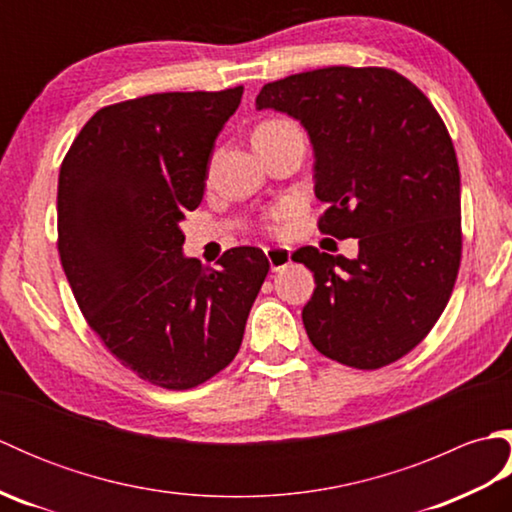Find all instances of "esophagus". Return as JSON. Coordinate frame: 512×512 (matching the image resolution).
Returning <instances> with one entry per match:
<instances>
[{"mask_svg": "<svg viewBox=\"0 0 512 512\" xmlns=\"http://www.w3.org/2000/svg\"><path fill=\"white\" fill-rule=\"evenodd\" d=\"M290 255L292 250L290 246H270L266 248V257H268V264L273 270H281L290 264Z\"/></svg>", "mask_w": 512, "mask_h": 512, "instance_id": "34e87169", "label": "esophagus"}]
</instances>
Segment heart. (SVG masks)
Listing matches in <instances>:
<instances>
[{
  "mask_svg": "<svg viewBox=\"0 0 512 512\" xmlns=\"http://www.w3.org/2000/svg\"><path fill=\"white\" fill-rule=\"evenodd\" d=\"M281 123H284V121H270V123H264V125H259V127H273V125H281ZM281 215H284V211H277L275 213V217H281Z\"/></svg>",
  "mask_w": 512,
  "mask_h": 512,
  "instance_id": "1",
  "label": "heart"
}]
</instances>
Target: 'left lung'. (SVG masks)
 Returning a JSON list of instances; mask_svg holds the SVG:
<instances>
[{
  "label": "left lung",
  "instance_id": "left-lung-1",
  "mask_svg": "<svg viewBox=\"0 0 512 512\" xmlns=\"http://www.w3.org/2000/svg\"><path fill=\"white\" fill-rule=\"evenodd\" d=\"M255 107L303 125L319 228L358 239L354 259L292 255L317 284L301 312L312 345L356 369L398 361L447 308L462 255L460 167L436 107L394 70L347 65L266 83Z\"/></svg>",
  "mask_w": 512,
  "mask_h": 512
}]
</instances>
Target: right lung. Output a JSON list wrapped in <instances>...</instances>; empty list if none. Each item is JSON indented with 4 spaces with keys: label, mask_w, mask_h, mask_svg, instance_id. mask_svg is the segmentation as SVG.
<instances>
[{
    "label": "right lung",
    "mask_w": 512,
    "mask_h": 512,
    "mask_svg": "<svg viewBox=\"0 0 512 512\" xmlns=\"http://www.w3.org/2000/svg\"><path fill=\"white\" fill-rule=\"evenodd\" d=\"M242 85L165 92L96 112L59 171V255L85 321L118 361L167 389H191L233 361L270 270L237 246L202 266L182 250L209 160Z\"/></svg>",
    "instance_id": "right-lung-1"
}]
</instances>
